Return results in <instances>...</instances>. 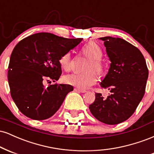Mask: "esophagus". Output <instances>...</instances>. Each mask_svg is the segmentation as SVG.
<instances>
[{
    "instance_id": "1",
    "label": "esophagus",
    "mask_w": 154,
    "mask_h": 154,
    "mask_svg": "<svg viewBox=\"0 0 154 154\" xmlns=\"http://www.w3.org/2000/svg\"><path fill=\"white\" fill-rule=\"evenodd\" d=\"M74 91L80 92V93H86V90H82V89H80V88H74Z\"/></svg>"
}]
</instances>
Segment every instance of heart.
I'll return each mask as SVG.
<instances>
[{"label":"heart","instance_id":"obj_1","mask_svg":"<svg viewBox=\"0 0 154 154\" xmlns=\"http://www.w3.org/2000/svg\"><path fill=\"white\" fill-rule=\"evenodd\" d=\"M83 54L91 59L86 67L87 71L81 73H71L66 75L63 77V81L66 84L72 85L80 89H86L95 84L98 80L97 72L102 75L104 71V65L101 60L103 52L101 47L94 42H88L82 48ZM60 66L63 70H69L71 68V54L66 52L61 56L59 60Z\"/></svg>","mask_w":154,"mask_h":154}]
</instances>
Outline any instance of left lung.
<instances>
[{
  "instance_id": "obj_1",
  "label": "left lung",
  "mask_w": 154,
  "mask_h": 154,
  "mask_svg": "<svg viewBox=\"0 0 154 154\" xmlns=\"http://www.w3.org/2000/svg\"><path fill=\"white\" fill-rule=\"evenodd\" d=\"M100 39L104 42L111 61L109 72L100 85L111 94L105 99L96 93L89 109L100 122L116 125L131 117L142 100L149 70L141 52L134 45L121 38Z\"/></svg>"
}]
</instances>
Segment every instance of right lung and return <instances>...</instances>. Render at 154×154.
<instances>
[{
	"instance_id": "1",
	"label": "right lung",
	"mask_w": 154,
	"mask_h": 154,
	"mask_svg": "<svg viewBox=\"0 0 154 154\" xmlns=\"http://www.w3.org/2000/svg\"><path fill=\"white\" fill-rule=\"evenodd\" d=\"M82 38L68 39L47 32L29 36L13 50L8 70L11 96L25 116L36 120L50 118L73 87L69 84L50 85L62 73L59 60L76 47Z\"/></svg>"
}]
</instances>
